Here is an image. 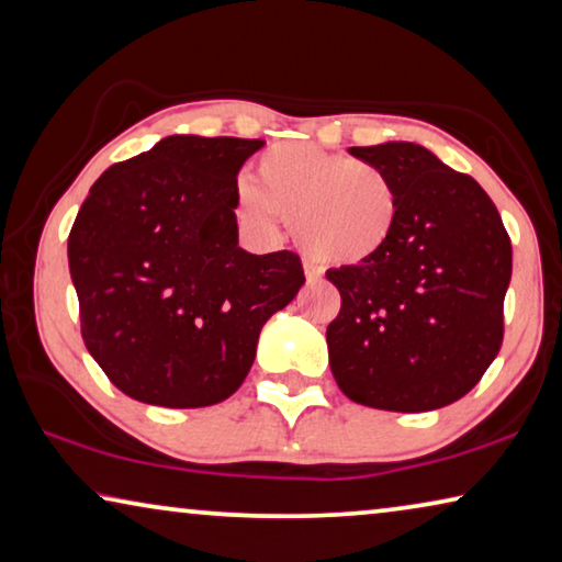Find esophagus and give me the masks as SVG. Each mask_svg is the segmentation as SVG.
Listing matches in <instances>:
<instances>
[{"mask_svg":"<svg viewBox=\"0 0 562 562\" xmlns=\"http://www.w3.org/2000/svg\"><path fill=\"white\" fill-rule=\"evenodd\" d=\"M305 280H307V284H315V282H321V278H323V272L317 270L315 265H310V262H305Z\"/></svg>","mask_w":562,"mask_h":562,"instance_id":"esophagus-1","label":"esophagus"}]
</instances>
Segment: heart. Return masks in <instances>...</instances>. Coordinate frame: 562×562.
<instances>
[{
  "instance_id": "1",
  "label": "heart",
  "mask_w": 562,
  "mask_h": 562,
  "mask_svg": "<svg viewBox=\"0 0 562 562\" xmlns=\"http://www.w3.org/2000/svg\"><path fill=\"white\" fill-rule=\"evenodd\" d=\"M255 176L237 187L241 222L265 234L295 222L300 247L330 267L373 262L398 227L396 183L368 161L282 144L259 158Z\"/></svg>"
}]
</instances>
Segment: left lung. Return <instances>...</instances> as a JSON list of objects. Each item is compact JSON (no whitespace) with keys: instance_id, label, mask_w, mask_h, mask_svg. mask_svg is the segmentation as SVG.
<instances>
[{"instance_id":"8db88e82","label":"left lung","mask_w":562,"mask_h":562,"mask_svg":"<svg viewBox=\"0 0 562 562\" xmlns=\"http://www.w3.org/2000/svg\"><path fill=\"white\" fill-rule=\"evenodd\" d=\"M391 176L398 227L381 257L328 270L340 313L328 325L330 371L356 404L434 412L472 391L502 346L513 245L480 183L429 148L353 146Z\"/></svg>"}]
</instances>
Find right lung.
<instances>
[{
  "label": "right lung",
  "instance_id": "obj_1",
  "mask_svg": "<svg viewBox=\"0 0 562 562\" xmlns=\"http://www.w3.org/2000/svg\"><path fill=\"white\" fill-rule=\"evenodd\" d=\"M262 146L176 133L90 187L67 259L88 353L125 396L166 408L229 398L262 325L305 284L297 255L239 247L237 176Z\"/></svg>",
  "mask_w": 562,
  "mask_h": 562
}]
</instances>
